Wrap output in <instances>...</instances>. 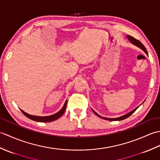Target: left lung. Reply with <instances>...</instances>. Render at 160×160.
<instances>
[{"instance_id":"obj_1","label":"left lung","mask_w":160,"mask_h":160,"mask_svg":"<svg viewBox=\"0 0 160 160\" xmlns=\"http://www.w3.org/2000/svg\"><path fill=\"white\" fill-rule=\"evenodd\" d=\"M127 38L128 39L129 41H130L132 44H133L134 45L137 46L138 47H139V48H140L141 49L143 50L144 52H145V53H147V55H148V52H147V49H146L145 47H144L143 45H142V42H140V41H139V40H136L135 38H134L133 37H132V36H128H128H127ZM141 104H140V105H141ZM140 106H138V107L134 108L133 110H132L131 111L129 112V113H127V114H125V115H122V116L116 118H108L102 117V116H101V115H98V114L96 113V112L94 111L93 109H92V111H93V113H94L95 114H96V115H98V117L102 118V119H104V120H109V121H119V120H124V119L128 118L129 116H130V115H131L132 113H133L135 111H136L137 108H138L139 107H140Z\"/></svg>"}]
</instances>
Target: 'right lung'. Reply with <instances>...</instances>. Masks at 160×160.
Instances as JSON below:
<instances>
[{"label":"right lung","instance_id":"obj_1","mask_svg":"<svg viewBox=\"0 0 160 160\" xmlns=\"http://www.w3.org/2000/svg\"><path fill=\"white\" fill-rule=\"evenodd\" d=\"M67 100L65 101L64 102V104L63 105L62 108L61 109L57 112L56 113L52 115H49V116H37V115H32L27 113L26 112H25L24 111H22V109H20L22 113L25 115L26 117H28V118L31 119V120H33V121H36V122H52L57 120L59 118H60L62 115H63L64 111L66 109V107H67Z\"/></svg>","mask_w":160,"mask_h":160}]
</instances>
